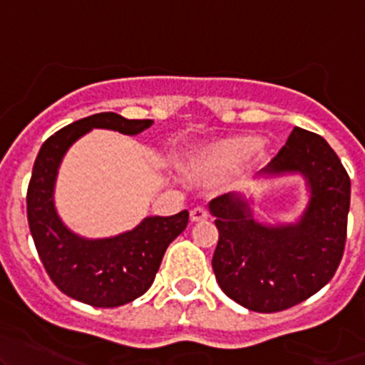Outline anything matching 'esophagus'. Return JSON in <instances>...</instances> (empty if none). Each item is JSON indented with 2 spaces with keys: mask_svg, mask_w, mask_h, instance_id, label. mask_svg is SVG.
Instances as JSON below:
<instances>
[{
  "mask_svg": "<svg viewBox=\"0 0 365 365\" xmlns=\"http://www.w3.org/2000/svg\"><path fill=\"white\" fill-rule=\"evenodd\" d=\"M208 219V210L203 206H196V208L190 210V220L192 222H201V220Z\"/></svg>",
  "mask_w": 365,
  "mask_h": 365,
  "instance_id": "obj_1",
  "label": "esophagus"
}]
</instances>
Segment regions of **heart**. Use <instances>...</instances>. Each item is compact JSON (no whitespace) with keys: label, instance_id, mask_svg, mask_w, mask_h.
Instances as JSON below:
<instances>
[{"label":"heart","instance_id":"heart-1","mask_svg":"<svg viewBox=\"0 0 365 365\" xmlns=\"http://www.w3.org/2000/svg\"><path fill=\"white\" fill-rule=\"evenodd\" d=\"M267 155L263 143L251 135H231L206 145L187 157L185 169L194 180L210 182L231 171V182L240 183L245 173Z\"/></svg>","mask_w":365,"mask_h":365}]
</instances>
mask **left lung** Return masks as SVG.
<instances>
[{
    "mask_svg": "<svg viewBox=\"0 0 365 365\" xmlns=\"http://www.w3.org/2000/svg\"><path fill=\"white\" fill-rule=\"evenodd\" d=\"M272 176L300 173L309 203L297 222L267 226L237 194L210 201L219 242L212 267L220 289L249 311L277 312L307 300L336 274L346 244L351 183L314 132L295 127L268 164Z\"/></svg>",
    "mask_w": 365,
    "mask_h": 365,
    "instance_id": "1",
    "label": "left lung"
}]
</instances>
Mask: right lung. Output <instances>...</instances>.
Returning <instances> with one entry per match:
<instances>
[{
  "instance_id": "right-lung-1",
  "label": "right lung",
  "mask_w": 365,
  "mask_h": 365,
  "mask_svg": "<svg viewBox=\"0 0 365 365\" xmlns=\"http://www.w3.org/2000/svg\"><path fill=\"white\" fill-rule=\"evenodd\" d=\"M153 120H127L98 113L67 125L40 148L28 185V224L36 252L51 281L65 295L93 307H118L148 292L168 245L189 222V212L146 217L130 231L111 238H83L72 233L54 206V185L65 153L91 128L135 135Z\"/></svg>"
}]
</instances>
